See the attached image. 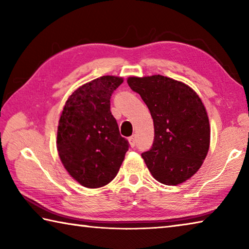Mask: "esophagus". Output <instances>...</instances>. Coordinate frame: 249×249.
Listing matches in <instances>:
<instances>
[{
  "label": "esophagus",
  "mask_w": 249,
  "mask_h": 249,
  "mask_svg": "<svg viewBox=\"0 0 249 249\" xmlns=\"http://www.w3.org/2000/svg\"><path fill=\"white\" fill-rule=\"evenodd\" d=\"M128 142H129L130 147H134L136 145V135H132V136L128 138Z\"/></svg>",
  "instance_id": "obj_1"
}]
</instances>
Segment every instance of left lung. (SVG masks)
Returning <instances> with one entry per match:
<instances>
[{"label":"left lung","instance_id":"8db88e82","mask_svg":"<svg viewBox=\"0 0 249 249\" xmlns=\"http://www.w3.org/2000/svg\"><path fill=\"white\" fill-rule=\"evenodd\" d=\"M154 121L153 147L142 154L160 183L177 185L200 169L210 147V122L204 104L187 84L160 74L129 77Z\"/></svg>","mask_w":249,"mask_h":249}]
</instances>
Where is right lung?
Returning a JSON list of instances; mask_svg holds the SVG:
<instances>
[{"mask_svg":"<svg viewBox=\"0 0 249 249\" xmlns=\"http://www.w3.org/2000/svg\"><path fill=\"white\" fill-rule=\"evenodd\" d=\"M123 78L103 75L79 87L62 109L57 150L68 174L86 188L107 185L115 178L128 150L109 109V99Z\"/></svg>","mask_w":249,"mask_h":249,"instance_id":"obj_1","label":"right lung"}]
</instances>
